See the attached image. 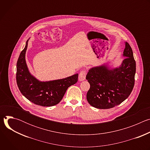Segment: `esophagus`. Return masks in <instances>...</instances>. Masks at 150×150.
Wrapping results in <instances>:
<instances>
[{"label": "esophagus", "mask_w": 150, "mask_h": 150, "mask_svg": "<svg viewBox=\"0 0 150 150\" xmlns=\"http://www.w3.org/2000/svg\"><path fill=\"white\" fill-rule=\"evenodd\" d=\"M85 76H86V71L85 70H81L79 74L78 79L80 81H83L85 79Z\"/></svg>", "instance_id": "34e87169"}]
</instances>
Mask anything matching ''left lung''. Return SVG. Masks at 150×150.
<instances>
[{
	"label": "left lung",
	"instance_id": "8db88e82",
	"mask_svg": "<svg viewBox=\"0 0 150 150\" xmlns=\"http://www.w3.org/2000/svg\"><path fill=\"white\" fill-rule=\"evenodd\" d=\"M122 65L110 69L105 65L90 69L86 79L90 84L87 100L94 108H113L131 94L135 83L136 62L128 42H125Z\"/></svg>",
	"mask_w": 150,
	"mask_h": 150
}]
</instances>
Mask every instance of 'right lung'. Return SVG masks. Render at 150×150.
<instances>
[{
  "label": "right lung",
  "instance_id": "obj_1",
  "mask_svg": "<svg viewBox=\"0 0 150 150\" xmlns=\"http://www.w3.org/2000/svg\"><path fill=\"white\" fill-rule=\"evenodd\" d=\"M28 41L16 63V83L23 95L32 103L45 107L58 104L67 89L78 81V74L61 79L41 82L30 73L25 62Z\"/></svg>",
  "mask_w": 150,
  "mask_h": 150
}]
</instances>
